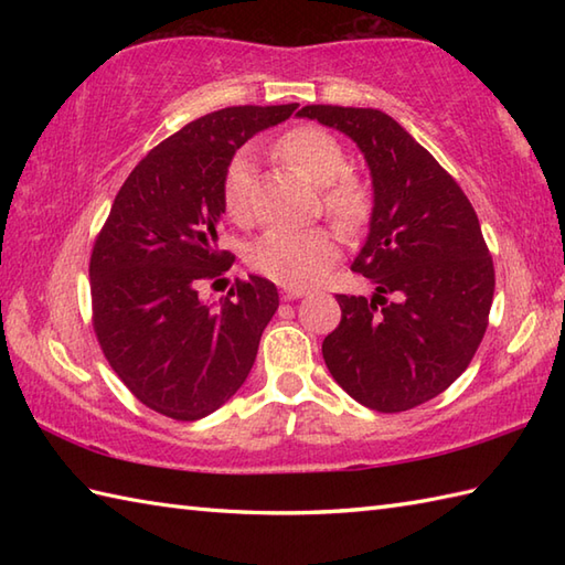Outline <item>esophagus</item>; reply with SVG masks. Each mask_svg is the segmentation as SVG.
I'll return each instance as SVG.
<instances>
[{
    "label": "esophagus",
    "instance_id": "obj_1",
    "mask_svg": "<svg viewBox=\"0 0 565 565\" xmlns=\"http://www.w3.org/2000/svg\"><path fill=\"white\" fill-rule=\"evenodd\" d=\"M308 291L306 289H296V286H284L281 298L284 301H296V298H303Z\"/></svg>",
    "mask_w": 565,
    "mask_h": 565
}]
</instances>
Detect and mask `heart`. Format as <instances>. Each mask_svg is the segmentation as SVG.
Wrapping results in <instances>:
<instances>
[{
  "mask_svg": "<svg viewBox=\"0 0 565 565\" xmlns=\"http://www.w3.org/2000/svg\"><path fill=\"white\" fill-rule=\"evenodd\" d=\"M276 152L286 162L298 167L310 182L326 186V209L342 225H359L369 213V191L356 177L347 174V154L338 138L328 130L303 126L289 130ZM252 189H255V152L239 150L225 167L223 206L227 218L243 223L249 218ZM340 255L338 235L328 227L310 231H276L264 233L249 249V264L257 271L284 286H308L318 281Z\"/></svg>",
  "mask_w": 565,
  "mask_h": 565,
  "instance_id": "1",
  "label": "heart"
}]
</instances>
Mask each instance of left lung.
I'll list each match as a JSON object with an SVG mask.
<instances>
[{
  "label": "left lung",
  "instance_id": "left-lung-1",
  "mask_svg": "<svg viewBox=\"0 0 565 565\" xmlns=\"http://www.w3.org/2000/svg\"><path fill=\"white\" fill-rule=\"evenodd\" d=\"M356 142L374 209L352 271L371 298L338 296L342 320L322 359L332 379L379 413H403L447 391L481 344L495 269L461 186L379 109L310 104L298 111Z\"/></svg>",
  "mask_w": 565,
  "mask_h": 565
}]
</instances>
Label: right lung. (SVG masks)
Masks as SVG:
<instances>
[{"label": "right lung", "mask_w": 565, "mask_h": 565, "mask_svg": "<svg viewBox=\"0 0 565 565\" xmlns=\"http://www.w3.org/2000/svg\"><path fill=\"white\" fill-rule=\"evenodd\" d=\"M298 104L231 106L162 140L128 174L89 262L94 332L136 398L172 419H201L243 386L279 291L249 274L221 301L201 286L231 269L218 247L223 177L239 146Z\"/></svg>", "instance_id": "1"}]
</instances>
